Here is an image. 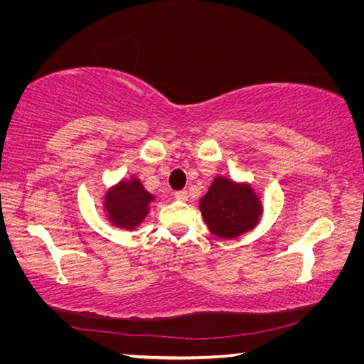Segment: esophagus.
I'll use <instances>...</instances> for the list:
<instances>
[{"instance_id":"esophagus-1","label":"esophagus","mask_w":364,"mask_h":364,"mask_svg":"<svg viewBox=\"0 0 364 364\" xmlns=\"http://www.w3.org/2000/svg\"><path fill=\"white\" fill-rule=\"evenodd\" d=\"M175 197L178 200H188V193H186V191H176Z\"/></svg>"}]
</instances>
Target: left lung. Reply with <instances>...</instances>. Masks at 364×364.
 <instances>
[{"label":"left lung","instance_id":"8db88e82","mask_svg":"<svg viewBox=\"0 0 364 364\" xmlns=\"http://www.w3.org/2000/svg\"><path fill=\"white\" fill-rule=\"evenodd\" d=\"M199 205L207 226L221 239L241 236L257 225L262 215V205L250 186L221 176L215 178Z\"/></svg>","mask_w":364,"mask_h":364}]
</instances>
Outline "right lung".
I'll return each mask as SVG.
<instances>
[{
	"instance_id": "obj_1",
	"label": "right lung",
	"mask_w": 364,
	"mask_h": 364,
	"mask_svg": "<svg viewBox=\"0 0 364 364\" xmlns=\"http://www.w3.org/2000/svg\"><path fill=\"white\" fill-rule=\"evenodd\" d=\"M154 197L147 193L138 180L120 183L106 194L104 207L109 213V220L119 228L133 230L144 220L149 202Z\"/></svg>"
}]
</instances>
